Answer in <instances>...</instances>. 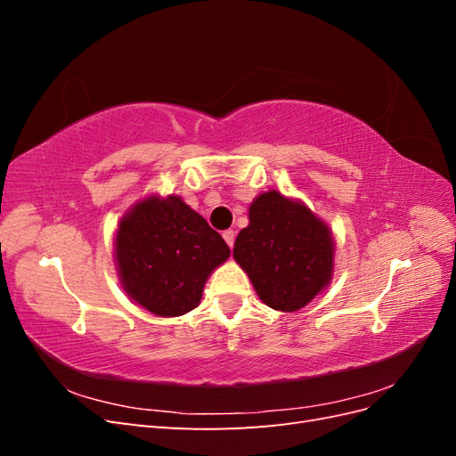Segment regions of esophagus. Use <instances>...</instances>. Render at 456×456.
<instances>
[{
	"mask_svg": "<svg viewBox=\"0 0 456 456\" xmlns=\"http://www.w3.org/2000/svg\"><path fill=\"white\" fill-rule=\"evenodd\" d=\"M223 238H224V241H226L230 247H233V240H236V232H233V230H226V232L223 233Z\"/></svg>",
	"mask_w": 456,
	"mask_h": 456,
	"instance_id": "1",
	"label": "esophagus"
}]
</instances>
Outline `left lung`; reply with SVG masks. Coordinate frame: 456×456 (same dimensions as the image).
Returning a JSON list of instances; mask_svg holds the SVG:
<instances>
[{
  "label": "left lung",
  "instance_id": "8db88e82",
  "mask_svg": "<svg viewBox=\"0 0 456 456\" xmlns=\"http://www.w3.org/2000/svg\"><path fill=\"white\" fill-rule=\"evenodd\" d=\"M233 258L266 306L297 312L333 280L335 238L305 201L268 190L251 201Z\"/></svg>",
  "mask_w": 456,
  "mask_h": 456
}]
</instances>
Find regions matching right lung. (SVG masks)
I'll return each instance as SVG.
<instances>
[{
  "label": "right lung",
  "instance_id": "right-lung-1",
  "mask_svg": "<svg viewBox=\"0 0 456 456\" xmlns=\"http://www.w3.org/2000/svg\"><path fill=\"white\" fill-rule=\"evenodd\" d=\"M230 249L183 198L150 194L121 216L114 258L123 291L144 310L176 317L194 310Z\"/></svg>",
  "mask_w": 456,
  "mask_h": 456
}]
</instances>
